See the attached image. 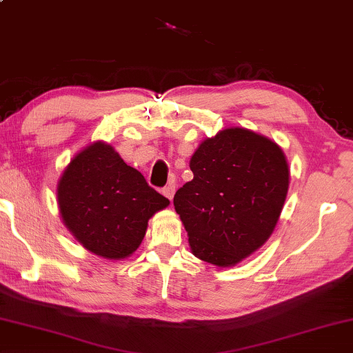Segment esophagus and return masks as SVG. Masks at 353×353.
I'll list each match as a JSON object with an SVG mask.
<instances>
[{
    "label": "esophagus",
    "instance_id": "1",
    "mask_svg": "<svg viewBox=\"0 0 353 353\" xmlns=\"http://www.w3.org/2000/svg\"><path fill=\"white\" fill-rule=\"evenodd\" d=\"M163 194L165 195L167 199L172 200V199H173V195H175V184H173V183H169V184H167V186L163 189Z\"/></svg>",
    "mask_w": 353,
    "mask_h": 353
}]
</instances>
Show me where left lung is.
Returning <instances> with one entry per match:
<instances>
[{
	"instance_id": "1",
	"label": "left lung",
	"mask_w": 353,
	"mask_h": 353,
	"mask_svg": "<svg viewBox=\"0 0 353 353\" xmlns=\"http://www.w3.org/2000/svg\"><path fill=\"white\" fill-rule=\"evenodd\" d=\"M189 167L192 181L173 206L190 252L217 268L236 265L274 233L290 189L286 154L269 137L233 126L206 137Z\"/></svg>"
}]
</instances>
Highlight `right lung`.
<instances>
[{
	"mask_svg": "<svg viewBox=\"0 0 353 353\" xmlns=\"http://www.w3.org/2000/svg\"><path fill=\"white\" fill-rule=\"evenodd\" d=\"M56 195L62 222L74 239L106 259L132 255L150 217L170 205L103 141L73 156L57 181Z\"/></svg>",
	"mask_w": 353,
	"mask_h": 353,
	"instance_id": "obj_1",
	"label": "right lung"
}]
</instances>
